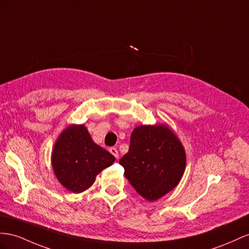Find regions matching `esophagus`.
Instances as JSON below:
<instances>
[{
  "mask_svg": "<svg viewBox=\"0 0 249 249\" xmlns=\"http://www.w3.org/2000/svg\"><path fill=\"white\" fill-rule=\"evenodd\" d=\"M109 151H110V154H111V155H113L114 157H116V159H118V158H119V152H118L117 148L110 147V148H109Z\"/></svg>",
  "mask_w": 249,
  "mask_h": 249,
  "instance_id": "34e87169",
  "label": "esophagus"
}]
</instances>
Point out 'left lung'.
<instances>
[{
    "label": "left lung",
    "instance_id": "left-lung-1",
    "mask_svg": "<svg viewBox=\"0 0 249 249\" xmlns=\"http://www.w3.org/2000/svg\"><path fill=\"white\" fill-rule=\"evenodd\" d=\"M119 163L137 193L154 202L179 184L186 154L168 126L142 125L131 132L129 150Z\"/></svg>",
    "mask_w": 249,
    "mask_h": 249
}]
</instances>
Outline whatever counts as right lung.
<instances>
[{"mask_svg": "<svg viewBox=\"0 0 249 249\" xmlns=\"http://www.w3.org/2000/svg\"><path fill=\"white\" fill-rule=\"evenodd\" d=\"M114 157L95 144L84 125H70L56 140L52 155L55 177L74 194L90 187L97 175L114 162Z\"/></svg>", "mask_w": 249, "mask_h": 249, "instance_id": "right-lung-1", "label": "right lung"}]
</instances>
